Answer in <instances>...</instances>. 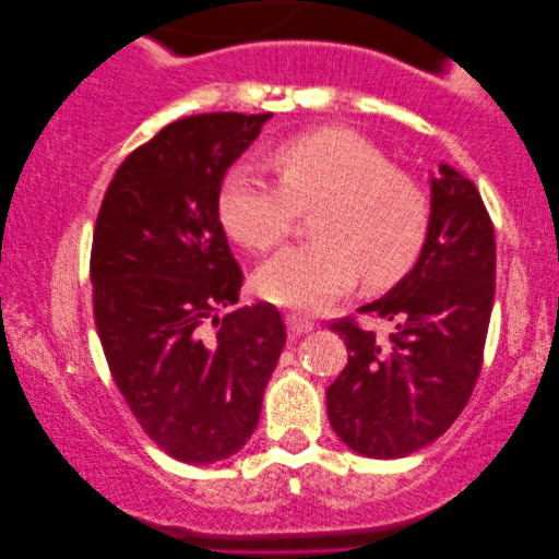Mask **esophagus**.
<instances>
[{
	"instance_id": "obj_1",
	"label": "esophagus",
	"mask_w": 559,
	"mask_h": 559,
	"mask_svg": "<svg viewBox=\"0 0 559 559\" xmlns=\"http://www.w3.org/2000/svg\"><path fill=\"white\" fill-rule=\"evenodd\" d=\"M285 323H287V331L293 333V335H305V333H310L312 328H316V323H312L310 318H305V316H287L285 318Z\"/></svg>"
}]
</instances>
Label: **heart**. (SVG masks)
<instances>
[{"mask_svg": "<svg viewBox=\"0 0 559 559\" xmlns=\"http://www.w3.org/2000/svg\"><path fill=\"white\" fill-rule=\"evenodd\" d=\"M280 182L239 165L218 198L221 224L251 251H266L312 213L316 241L280 251L257 272V293L280 308L320 310L364 274L389 287L415 266L430 228V201L412 175L364 134L325 127L297 134L272 152Z\"/></svg>", "mask_w": 559, "mask_h": 559, "instance_id": "b5f03b06", "label": "heart"}]
</instances>
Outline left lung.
Wrapping results in <instances>:
<instances>
[{
	"mask_svg": "<svg viewBox=\"0 0 559 559\" xmlns=\"http://www.w3.org/2000/svg\"><path fill=\"white\" fill-rule=\"evenodd\" d=\"M496 289V239L476 186L440 163L417 262L361 312L392 323L389 341L338 320L348 364L328 386V419L366 457H404L455 423L480 373Z\"/></svg>",
	"mask_w": 559,
	"mask_h": 559,
	"instance_id": "obj_1",
	"label": "left lung"
}]
</instances>
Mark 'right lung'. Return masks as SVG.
<instances>
[{"label":"right lung","instance_id":"1","mask_svg":"<svg viewBox=\"0 0 559 559\" xmlns=\"http://www.w3.org/2000/svg\"><path fill=\"white\" fill-rule=\"evenodd\" d=\"M270 117L173 121L119 165L96 218L91 285L106 361L144 432L182 463L247 445L287 341L270 302L221 316L243 280L218 218L221 182Z\"/></svg>","mask_w":559,"mask_h":559}]
</instances>
